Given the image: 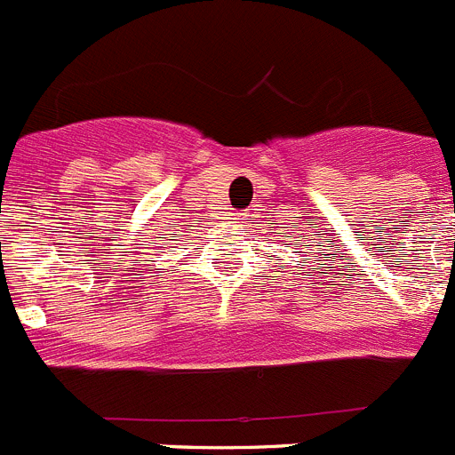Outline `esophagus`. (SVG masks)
<instances>
[{
  "label": "esophagus",
  "instance_id": "obj_1",
  "mask_svg": "<svg viewBox=\"0 0 455 455\" xmlns=\"http://www.w3.org/2000/svg\"><path fill=\"white\" fill-rule=\"evenodd\" d=\"M232 220H239V219H232Z\"/></svg>",
  "mask_w": 455,
  "mask_h": 455
}]
</instances>
